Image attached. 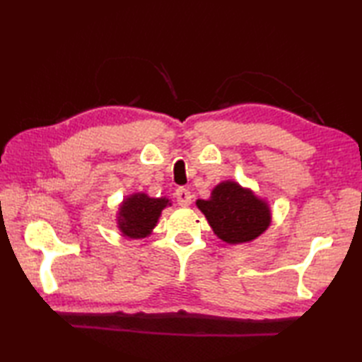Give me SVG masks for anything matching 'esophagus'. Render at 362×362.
Listing matches in <instances>:
<instances>
[{
  "mask_svg": "<svg viewBox=\"0 0 362 362\" xmlns=\"http://www.w3.org/2000/svg\"><path fill=\"white\" fill-rule=\"evenodd\" d=\"M175 197L180 206H189L191 201H193V194H191V191L183 187L175 191Z\"/></svg>",
  "mask_w": 362,
  "mask_h": 362,
  "instance_id": "esophagus-1",
  "label": "esophagus"
}]
</instances>
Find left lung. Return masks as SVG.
Returning a JSON list of instances; mask_svg holds the SVG:
<instances>
[{"label":"left lung","instance_id":"8db88e82","mask_svg":"<svg viewBox=\"0 0 362 362\" xmlns=\"http://www.w3.org/2000/svg\"><path fill=\"white\" fill-rule=\"evenodd\" d=\"M214 235L227 244L252 243L263 235L272 222V211L266 199L236 180H224L211 189L210 199H197Z\"/></svg>","mask_w":362,"mask_h":362}]
</instances>
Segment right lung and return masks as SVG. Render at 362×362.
<instances>
[{
  "label": "right lung",
  "instance_id": "obj_1",
  "mask_svg": "<svg viewBox=\"0 0 362 362\" xmlns=\"http://www.w3.org/2000/svg\"><path fill=\"white\" fill-rule=\"evenodd\" d=\"M171 205V199L151 197L143 191L127 194L118 205L117 227L129 240L148 238L158 224L161 211Z\"/></svg>",
  "mask_w": 362,
  "mask_h": 362
}]
</instances>
